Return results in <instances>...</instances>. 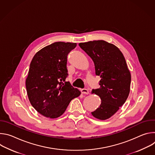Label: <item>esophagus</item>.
<instances>
[{"instance_id":"esophagus-1","label":"esophagus","mask_w":155,"mask_h":155,"mask_svg":"<svg viewBox=\"0 0 155 155\" xmlns=\"http://www.w3.org/2000/svg\"><path fill=\"white\" fill-rule=\"evenodd\" d=\"M81 91L82 94H89V91H88L86 89H82L81 90Z\"/></svg>"}]
</instances>
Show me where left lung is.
<instances>
[{"instance_id": "1", "label": "left lung", "mask_w": 155, "mask_h": 155, "mask_svg": "<svg viewBox=\"0 0 155 155\" xmlns=\"http://www.w3.org/2000/svg\"><path fill=\"white\" fill-rule=\"evenodd\" d=\"M79 46L93 59L96 75L101 78L100 87L91 91L99 96L101 104L91 114L107 120L124 104L130 92L131 77L125 58L116 46L104 40L80 43Z\"/></svg>"}]
</instances>
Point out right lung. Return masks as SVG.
I'll list each match as a JSON object with an SVG mask.
<instances>
[{
	"label": "right lung",
	"mask_w": 155,
	"mask_h": 155,
	"mask_svg": "<svg viewBox=\"0 0 155 155\" xmlns=\"http://www.w3.org/2000/svg\"><path fill=\"white\" fill-rule=\"evenodd\" d=\"M76 43L54 42L44 47L30 64L26 87L29 101L41 115L56 118L65 111L70 102L81 93L69 82L68 56Z\"/></svg>",
	"instance_id": "add662e5"
}]
</instances>
